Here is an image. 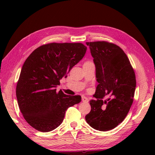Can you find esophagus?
I'll return each instance as SVG.
<instances>
[{
	"label": "esophagus",
	"instance_id": "esophagus-1",
	"mask_svg": "<svg viewBox=\"0 0 155 155\" xmlns=\"http://www.w3.org/2000/svg\"><path fill=\"white\" fill-rule=\"evenodd\" d=\"M82 101L84 103H87V102H88V99L85 96H82Z\"/></svg>",
	"mask_w": 155,
	"mask_h": 155
}]
</instances>
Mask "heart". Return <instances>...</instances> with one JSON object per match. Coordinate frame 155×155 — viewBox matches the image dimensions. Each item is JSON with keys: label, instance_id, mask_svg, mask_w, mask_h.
Here are the masks:
<instances>
[{"label": "heart", "instance_id": "obj_1", "mask_svg": "<svg viewBox=\"0 0 155 155\" xmlns=\"http://www.w3.org/2000/svg\"><path fill=\"white\" fill-rule=\"evenodd\" d=\"M85 63H86V62H85Z\"/></svg>", "mask_w": 155, "mask_h": 155}]
</instances>
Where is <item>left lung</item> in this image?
I'll list each match as a JSON object with an SVG mask.
<instances>
[{"label":"left lung","instance_id":"left-lung-1","mask_svg":"<svg viewBox=\"0 0 155 155\" xmlns=\"http://www.w3.org/2000/svg\"><path fill=\"white\" fill-rule=\"evenodd\" d=\"M86 44L94 58L98 85L94 95L96 99L90 101L91 111L85 120L94 129L109 130L124 120L132 105L136 87L135 72L118 46L104 41ZM108 97L107 101L102 100Z\"/></svg>","mask_w":155,"mask_h":155}]
</instances>
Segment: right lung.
I'll list each match as a JSON object with an SVG mask.
<instances>
[{"label":"right lung","mask_w":155,"mask_h":155,"mask_svg":"<svg viewBox=\"0 0 155 155\" xmlns=\"http://www.w3.org/2000/svg\"><path fill=\"white\" fill-rule=\"evenodd\" d=\"M86 51L81 43H51L38 47L26 59L17 83L16 97L23 117L35 129H55L68 107L81 101V96H68L56 87Z\"/></svg>","instance_id":"add662e5"}]
</instances>
